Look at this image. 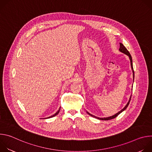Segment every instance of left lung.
Returning a JSON list of instances; mask_svg holds the SVG:
<instances>
[{
	"label": "left lung",
	"instance_id": "1",
	"mask_svg": "<svg viewBox=\"0 0 152 152\" xmlns=\"http://www.w3.org/2000/svg\"><path fill=\"white\" fill-rule=\"evenodd\" d=\"M119 50H120L121 52H122V53H123L127 55L129 57L130 61H131V68H132V72H133V76H134V71L133 65H132V56H131V54H130V53L129 52V51H128V50H127V49L124 46V45L122 44V43H120V49H119ZM131 97H132V96H131V97H130V99H129V100L128 103H127V104L124 106V107L123 108V109H122L120 111H119L118 113H117V114H115V115H113V116H111V117H104V118H99V117H96V116H94V115H93L92 114H90V113H88V112H87V113H88V114H89L90 115H91V116H92V117H95V118H97V119L102 120H111V119H113V118H115L116 117H117L121 113H122L123 111H124V110L126 109V108H127V106H128V105H129V103H130V101H131Z\"/></svg>",
	"mask_w": 152,
	"mask_h": 152
}]
</instances>
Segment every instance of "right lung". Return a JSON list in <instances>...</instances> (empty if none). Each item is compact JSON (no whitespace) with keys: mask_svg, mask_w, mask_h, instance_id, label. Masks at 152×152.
<instances>
[{"mask_svg":"<svg viewBox=\"0 0 152 152\" xmlns=\"http://www.w3.org/2000/svg\"><path fill=\"white\" fill-rule=\"evenodd\" d=\"M59 111H60V108H59V110H58V111H57V112H56L54 115H52V116H50V117H48L47 118H52V117H55V115H56L59 113Z\"/></svg>","mask_w":152,"mask_h":152,"instance_id":"obj_1","label":"right lung"}]
</instances>
